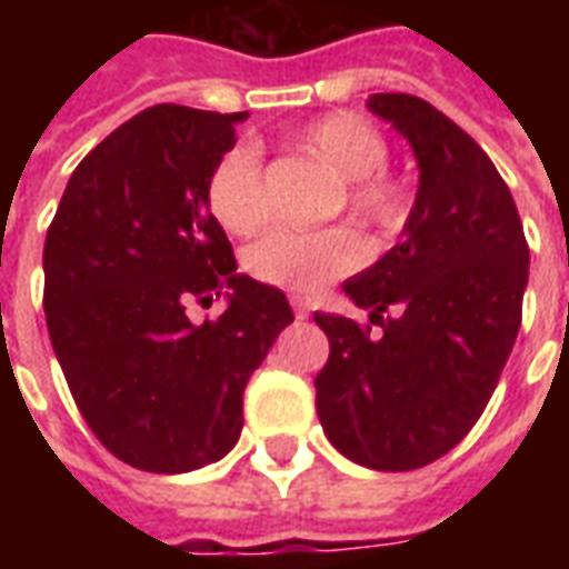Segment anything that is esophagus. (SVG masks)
Instances as JSON below:
<instances>
[{"instance_id": "esophagus-1", "label": "esophagus", "mask_w": 569, "mask_h": 569, "mask_svg": "<svg viewBox=\"0 0 569 569\" xmlns=\"http://www.w3.org/2000/svg\"><path fill=\"white\" fill-rule=\"evenodd\" d=\"M289 305H292V313H296V320H308L310 308H308V301H305V298L289 296Z\"/></svg>"}]
</instances>
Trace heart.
Here are the masks:
<instances>
[{
    "label": "heart",
    "instance_id": "1",
    "mask_svg": "<svg viewBox=\"0 0 569 569\" xmlns=\"http://www.w3.org/2000/svg\"><path fill=\"white\" fill-rule=\"evenodd\" d=\"M292 149L322 163L338 179V191L326 212L347 210V216L375 237H393L411 216L408 188L387 170L390 142L366 118L335 112L292 140ZM207 210L228 234H252L268 222V186L261 154L252 146H234L216 161L207 176ZM366 243L347 224H329L317 231H271L252 243L247 256L249 273L268 286L310 292L341 280L362 268Z\"/></svg>",
    "mask_w": 569,
    "mask_h": 569
}]
</instances>
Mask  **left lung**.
I'll return each mask as SVG.
<instances>
[{"mask_svg":"<svg viewBox=\"0 0 569 569\" xmlns=\"http://www.w3.org/2000/svg\"><path fill=\"white\" fill-rule=\"evenodd\" d=\"M369 109L415 146L418 200L402 240L345 283L371 320L313 313L329 338L313 387L338 451L408 472L481 418L521 326L530 252L512 191L463 128L415 93H371Z\"/></svg>","mask_w":569,"mask_h":569,"instance_id":"obj_1","label":"left lung"}]
</instances>
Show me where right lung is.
<instances>
[{
	"mask_svg": "<svg viewBox=\"0 0 569 569\" xmlns=\"http://www.w3.org/2000/svg\"><path fill=\"white\" fill-rule=\"evenodd\" d=\"M247 112L161 103L69 176L44 237V320L81 418L146 472H191L234 448L243 390L292 322L280 289L237 273L207 176ZM234 288L200 327L191 300Z\"/></svg>",
	"mask_w": 569,
	"mask_h": 569,
	"instance_id": "right-lung-1",
	"label": "right lung"
}]
</instances>
